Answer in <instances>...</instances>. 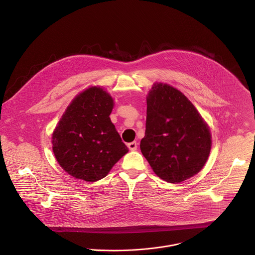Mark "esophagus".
<instances>
[{
	"label": "esophagus",
	"instance_id": "1",
	"mask_svg": "<svg viewBox=\"0 0 255 255\" xmlns=\"http://www.w3.org/2000/svg\"><path fill=\"white\" fill-rule=\"evenodd\" d=\"M137 147H138V143L137 142H131L128 144V148L130 151H136L137 150Z\"/></svg>",
	"mask_w": 255,
	"mask_h": 255
}]
</instances>
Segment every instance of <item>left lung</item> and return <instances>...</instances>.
<instances>
[{
	"label": "left lung",
	"instance_id": "obj_1",
	"mask_svg": "<svg viewBox=\"0 0 255 255\" xmlns=\"http://www.w3.org/2000/svg\"><path fill=\"white\" fill-rule=\"evenodd\" d=\"M211 139L210 128L192 102L167 84H153L140 148L159 178L179 183L197 174L210 154Z\"/></svg>",
	"mask_w": 255,
	"mask_h": 255
}]
</instances>
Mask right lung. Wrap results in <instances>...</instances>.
<instances>
[{
  "instance_id": "add662e5",
  "label": "right lung",
  "mask_w": 255,
  "mask_h": 255,
  "mask_svg": "<svg viewBox=\"0 0 255 255\" xmlns=\"http://www.w3.org/2000/svg\"><path fill=\"white\" fill-rule=\"evenodd\" d=\"M113 105L102 88L91 87L71 102L54 129L53 153L73 177L98 181L128 153L109 117Z\"/></svg>"
}]
</instances>
